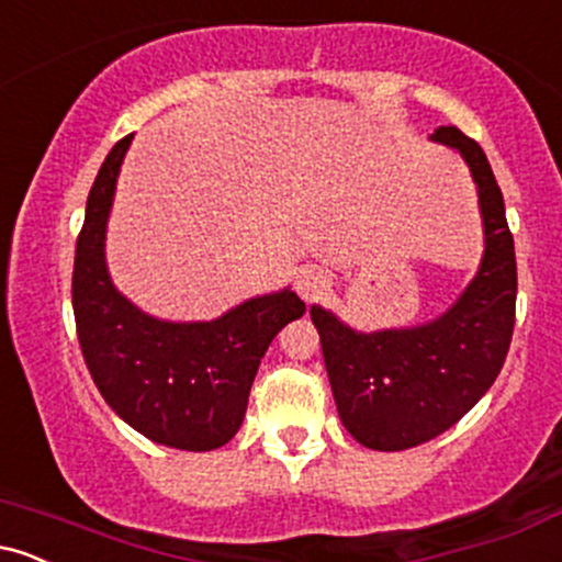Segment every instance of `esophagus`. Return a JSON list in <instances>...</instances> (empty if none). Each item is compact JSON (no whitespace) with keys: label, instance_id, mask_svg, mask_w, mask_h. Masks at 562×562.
Wrapping results in <instances>:
<instances>
[{"label":"esophagus","instance_id":"obj_1","mask_svg":"<svg viewBox=\"0 0 562 562\" xmlns=\"http://www.w3.org/2000/svg\"><path fill=\"white\" fill-rule=\"evenodd\" d=\"M327 288H330V277L317 267L301 269L299 277H295V290H299L303 301H317Z\"/></svg>","mask_w":562,"mask_h":562}]
</instances>
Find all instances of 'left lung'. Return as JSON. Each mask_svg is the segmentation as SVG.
Returning <instances> with one entry per match:
<instances>
[{
	"mask_svg": "<svg viewBox=\"0 0 562 562\" xmlns=\"http://www.w3.org/2000/svg\"><path fill=\"white\" fill-rule=\"evenodd\" d=\"M430 139L460 150L479 184L486 250L465 293L438 319L404 330L357 333L312 306L340 423L378 451L420 447L465 417L513 340L518 267L499 184L479 142L457 126H438Z\"/></svg>",
	"mask_w": 562,
	"mask_h": 562,
	"instance_id": "obj_1",
	"label": "left lung"
}]
</instances>
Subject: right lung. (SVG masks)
Instances as JSON below:
<instances>
[{"label":"right lung","mask_w":562,"mask_h":562,"mask_svg":"<svg viewBox=\"0 0 562 562\" xmlns=\"http://www.w3.org/2000/svg\"><path fill=\"white\" fill-rule=\"evenodd\" d=\"M132 137L115 142L89 192L70 288L76 333L121 420L164 447L211 451L240 430L261 357L306 303L280 290L211 322H160L126 301L105 267V224Z\"/></svg>","instance_id":"1"}]
</instances>
